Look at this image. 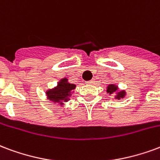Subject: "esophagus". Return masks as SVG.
<instances>
[{
	"mask_svg": "<svg viewBox=\"0 0 160 160\" xmlns=\"http://www.w3.org/2000/svg\"><path fill=\"white\" fill-rule=\"evenodd\" d=\"M93 83H94V80H89V81H86V84H87V85H92Z\"/></svg>",
	"mask_w": 160,
	"mask_h": 160,
	"instance_id": "1",
	"label": "esophagus"
}]
</instances>
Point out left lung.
Wrapping results in <instances>:
<instances>
[{
    "instance_id": "obj_1",
    "label": "left lung",
    "mask_w": 160,
    "mask_h": 160,
    "mask_svg": "<svg viewBox=\"0 0 160 160\" xmlns=\"http://www.w3.org/2000/svg\"><path fill=\"white\" fill-rule=\"evenodd\" d=\"M107 92L109 95H111V94H114V98H113L116 99V100H119V99H121V98H124L125 96H126V92H125V90L119 91L118 86L114 85V84H109V85L107 86Z\"/></svg>"
}]
</instances>
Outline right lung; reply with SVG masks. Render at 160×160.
<instances>
[{
    "label": "right lung",
    "instance_id": "add662e5",
    "mask_svg": "<svg viewBox=\"0 0 160 160\" xmlns=\"http://www.w3.org/2000/svg\"><path fill=\"white\" fill-rule=\"evenodd\" d=\"M76 85L69 83L68 80L64 77L58 82V85L52 89H48L46 92V96L48 100L52 102L54 104H60L63 106L66 102L70 99L72 93H74Z\"/></svg>",
    "mask_w": 160,
    "mask_h": 160
}]
</instances>
